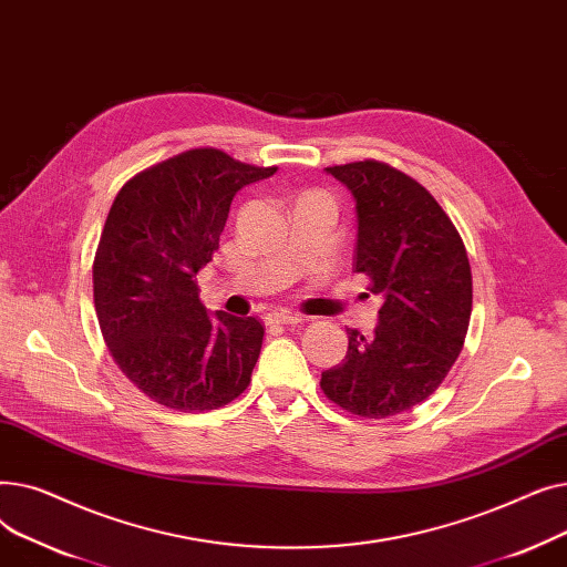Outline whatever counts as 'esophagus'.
Segmentation results:
<instances>
[{
	"instance_id": "34e87169",
	"label": "esophagus",
	"mask_w": 567,
	"mask_h": 567,
	"mask_svg": "<svg viewBox=\"0 0 567 567\" xmlns=\"http://www.w3.org/2000/svg\"><path fill=\"white\" fill-rule=\"evenodd\" d=\"M264 319H266L268 326H285V323H301V321H306L301 315H293V312H287V310L268 312Z\"/></svg>"
}]
</instances>
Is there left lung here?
<instances>
[{"label": "left lung", "mask_w": 567, "mask_h": 567, "mask_svg": "<svg viewBox=\"0 0 567 567\" xmlns=\"http://www.w3.org/2000/svg\"><path fill=\"white\" fill-rule=\"evenodd\" d=\"M326 174L353 195V271L370 278L383 306L372 336L347 329V355L321 372V391L361 419H389L427 400L464 347L473 303L466 248L439 202L404 172L359 161Z\"/></svg>", "instance_id": "8db88e82"}]
</instances>
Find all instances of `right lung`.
Listing matches in <instances>:
<instances>
[{
  "instance_id": "obj_1",
  "label": "right lung",
  "mask_w": 567,
  "mask_h": 567,
  "mask_svg": "<svg viewBox=\"0 0 567 567\" xmlns=\"http://www.w3.org/2000/svg\"><path fill=\"white\" fill-rule=\"evenodd\" d=\"M278 167L190 148L116 193L94 257V306L114 363L154 402L212 411L241 395L264 326L208 315L195 276L212 261L234 195Z\"/></svg>"
}]
</instances>
